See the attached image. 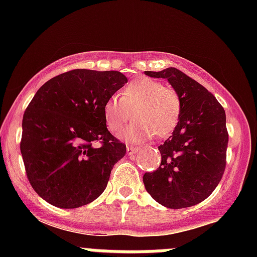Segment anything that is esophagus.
Wrapping results in <instances>:
<instances>
[{
  "label": "esophagus",
  "instance_id": "34e87169",
  "mask_svg": "<svg viewBox=\"0 0 257 257\" xmlns=\"http://www.w3.org/2000/svg\"><path fill=\"white\" fill-rule=\"evenodd\" d=\"M139 152V148L137 147H126V154L128 155H132V154H136V153Z\"/></svg>",
  "mask_w": 257,
  "mask_h": 257
}]
</instances>
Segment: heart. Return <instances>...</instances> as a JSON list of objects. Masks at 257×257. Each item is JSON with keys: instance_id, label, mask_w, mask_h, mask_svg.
I'll return each instance as SVG.
<instances>
[{"instance_id": "heart-1", "label": "heart", "mask_w": 257, "mask_h": 257, "mask_svg": "<svg viewBox=\"0 0 257 257\" xmlns=\"http://www.w3.org/2000/svg\"><path fill=\"white\" fill-rule=\"evenodd\" d=\"M181 102L178 92L150 78H139L126 84L119 99L110 97L103 105V115L110 133L116 134L132 116L136 119L120 137L141 142L157 136L165 138L173 133L180 116Z\"/></svg>"}]
</instances>
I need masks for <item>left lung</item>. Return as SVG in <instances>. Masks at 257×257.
Instances as JSON below:
<instances>
[{"label":"left lung","instance_id":"8db88e82","mask_svg":"<svg viewBox=\"0 0 257 257\" xmlns=\"http://www.w3.org/2000/svg\"><path fill=\"white\" fill-rule=\"evenodd\" d=\"M144 73L168 79L181 102L178 125L158 147L160 167L144 174L145 189L165 208L196 205L215 190L224 174L229 142L225 110L205 87L177 68Z\"/></svg>","mask_w":257,"mask_h":257}]
</instances>
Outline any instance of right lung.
Wrapping results in <instances>:
<instances>
[{
	"instance_id": "right-lung-1",
	"label": "right lung",
	"mask_w": 257,
	"mask_h": 257,
	"mask_svg": "<svg viewBox=\"0 0 257 257\" xmlns=\"http://www.w3.org/2000/svg\"><path fill=\"white\" fill-rule=\"evenodd\" d=\"M126 82L116 71L73 69L46 82L28 104L21 154L30 184L51 205L79 208L107 188L126 148L107 129L103 105Z\"/></svg>"
}]
</instances>
